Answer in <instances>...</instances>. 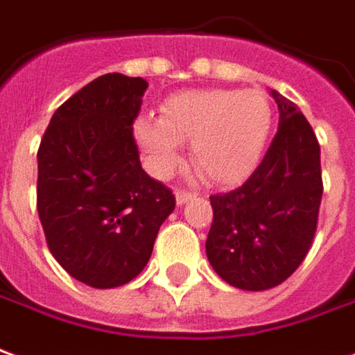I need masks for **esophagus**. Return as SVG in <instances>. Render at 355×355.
Returning <instances> with one entry per match:
<instances>
[{
  "mask_svg": "<svg viewBox=\"0 0 355 355\" xmlns=\"http://www.w3.org/2000/svg\"><path fill=\"white\" fill-rule=\"evenodd\" d=\"M175 198H177L178 205H184L186 202H190L192 198H196V194H192V192H184V190H177Z\"/></svg>",
  "mask_w": 355,
  "mask_h": 355,
  "instance_id": "34e87169",
  "label": "esophagus"
}]
</instances>
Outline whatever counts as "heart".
Returning a JSON list of instances; mask_svg holds the SVG:
<instances>
[{"label":"heart","mask_w":355,"mask_h":355,"mask_svg":"<svg viewBox=\"0 0 355 355\" xmlns=\"http://www.w3.org/2000/svg\"><path fill=\"white\" fill-rule=\"evenodd\" d=\"M159 119L140 117L135 136L148 167L163 177L190 142V161L203 180L234 184L261 159L272 107L259 90H188L161 103Z\"/></svg>","instance_id":"b5f03b06"}]
</instances>
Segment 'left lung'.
Instances as JSON below:
<instances>
[{"mask_svg": "<svg viewBox=\"0 0 355 355\" xmlns=\"http://www.w3.org/2000/svg\"><path fill=\"white\" fill-rule=\"evenodd\" d=\"M271 96L281 115L265 157L236 190L209 198L207 259L223 281L252 292L279 286L306 259L323 196L313 128L296 103Z\"/></svg>", "mask_w": 355, "mask_h": 355, "instance_id": "obj_1", "label": "left lung"}]
</instances>
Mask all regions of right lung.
<instances>
[{
  "instance_id": "right-lung-1",
  "label": "right lung",
  "mask_w": 355,
  "mask_h": 355,
  "mask_svg": "<svg viewBox=\"0 0 355 355\" xmlns=\"http://www.w3.org/2000/svg\"><path fill=\"white\" fill-rule=\"evenodd\" d=\"M148 83L103 74L49 121L38 150V215L49 252L76 281L117 288L148 265L175 196L140 165L132 123Z\"/></svg>"
}]
</instances>
